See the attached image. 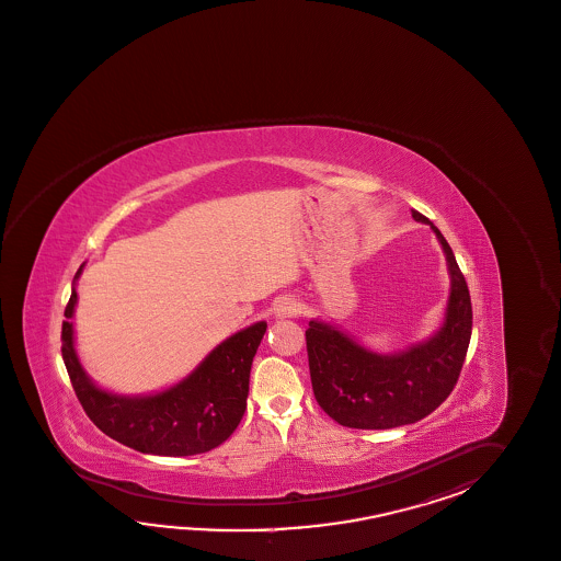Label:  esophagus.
I'll use <instances>...</instances> for the list:
<instances>
[{
  "mask_svg": "<svg viewBox=\"0 0 561 561\" xmlns=\"http://www.w3.org/2000/svg\"><path fill=\"white\" fill-rule=\"evenodd\" d=\"M300 314V304L294 298H279L275 301L274 316L275 318H294Z\"/></svg>",
  "mask_w": 561,
  "mask_h": 561,
  "instance_id": "1",
  "label": "esophagus"
}]
</instances>
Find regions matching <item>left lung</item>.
<instances>
[{"label":"left lung","mask_w":561,"mask_h":561,"mask_svg":"<svg viewBox=\"0 0 561 561\" xmlns=\"http://www.w3.org/2000/svg\"><path fill=\"white\" fill-rule=\"evenodd\" d=\"M444 249L450 296L442 327L424 342L381 355L320 318L310 320L306 348L316 401L334 422L356 430H389L415 424L450 396L465 365L472 334V304L448 241L422 213Z\"/></svg>","instance_id":"left-lung-1"}]
</instances>
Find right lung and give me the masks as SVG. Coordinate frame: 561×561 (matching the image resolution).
<instances>
[{
	"label": "right lung",
	"mask_w": 561,
	"mask_h": 561,
	"mask_svg": "<svg viewBox=\"0 0 561 561\" xmlns=\"http://www.w3.org/2000/svg\"><path fill=\"white\" fill-rule=\"evenodd\" d=\"M81 270L75 275L79 279ZM77 289L72 284L65 322L62 358L70 382L91 422L119 444L144 454L192 456L220 446L247 410L249 373L267 322H255L217 344L188 377L150 396H117L96 387L75 348Z\"/></svg>",
	"instance_id": "add662e5"
}]
</instances>
